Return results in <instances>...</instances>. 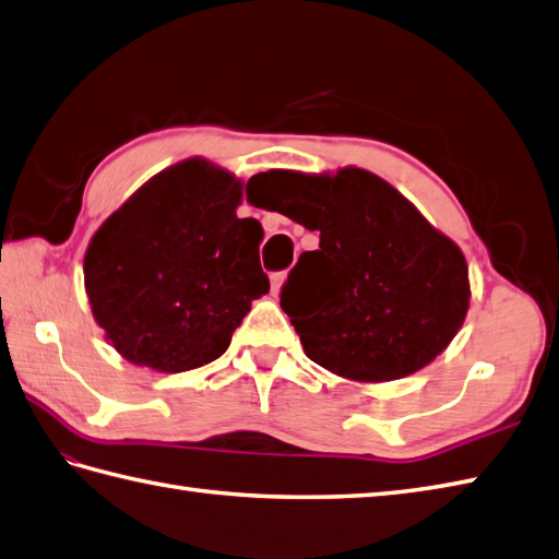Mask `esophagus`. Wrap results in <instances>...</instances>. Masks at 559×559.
I'll list each match as a JSON object with an SVG mask.
<instances>
[{"label": "esophagus", "instance_id": "1", "mask_svg": "<svg viewBox=\"0 0 559 559\" xmlns=\"http://www.w3.org/2000/svg\"><path fill=\"white\" fill-rule=\"evenodd\" d=\"M283 281H286V271H276V273H271V293H273V295H278V293H281Z\"/></svg>", "mask_w": 559, "mask_h": 559}]
</instances>
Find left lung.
Returning a JSON list of instances; mask_svg holds the SVG:
<instances>
[{"label": "left lung", "instance_id": "obj_1", "mask_svg": "<svg viewBox=\"0 0 559 559\" xmlns=\"http://www.w3.org/2000/svg\"><path fill=\"white\" fill-rule=\"evenodd\" d=\"M271 173L290 189L278 213L319 233V249L300 254L281 290L307 358L355 382L432 362L468 312L461 249L372 173Z\"/></svg>", "mask_w": 559, "mask_h": 559}]
</instances>
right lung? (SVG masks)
I'll return each instance as SVG.
<instances>
[{"label":"right lung","mask_w":559,"mask_h":559,"mask_svg":"<svg viewBox=\"0 0 559 559\" xmlns=\"http://www.w3.org/2000/svg\"><path fill=\"white\" fill-rule=\"evenodd\" d=\"M242 182L192 158L148 180L105 221L83 257L91 312L139 367L187 372L228 350L269 293L264 230L237 218Z\"/></svg>","instance_id":"1"}]
</instances>
